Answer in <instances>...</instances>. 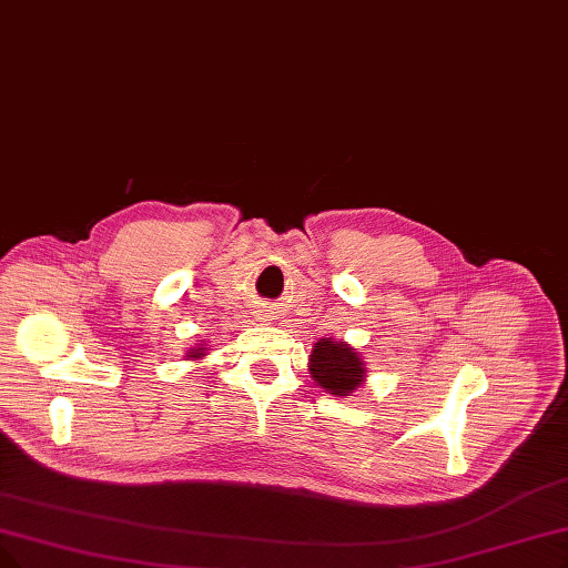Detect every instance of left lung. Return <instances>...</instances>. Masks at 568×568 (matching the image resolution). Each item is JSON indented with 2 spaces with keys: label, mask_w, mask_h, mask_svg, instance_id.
<instances>
[{
  "label": "left lung",
  "mask_w": 568,
  "mask_h": 568,
  "mask_svg": "<svg viewBox=\"0 0 568 568\" xmlns=\"http://www.w3.org/2000/svg\"><path fill=\"white\" fill-rule=\"evenodd\" d=\"M310 375L328 394L349 396L366 379V363L354 347L322 337L310 354Z\"/></svg>",
  "instance_id": "left-lung-1"
}]
</instances>
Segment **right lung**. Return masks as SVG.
I'll use <instances>...</instances> for the list:
<instances>
[{"instance_id": "1", "label": "right lung", "mask_w": 568, "mask_h": 568, "mask_svg": "<svg viewBox=\"0 0 568 568\" xmlns=\"http://www.w3.org/2000/svg\"><path fill=\"white\" fill-rule=\"evenodd\" d=\"M205 352H207L205 347H200V345H197V347H193V349H191L186 356H189V358H193V361H197V358L205 356Z\"/></svg>"}]
</instances>
